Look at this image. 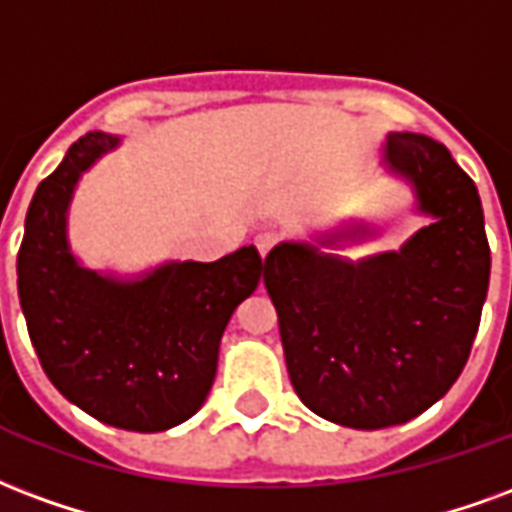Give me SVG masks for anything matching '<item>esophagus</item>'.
<instances>
[{
	"label": "esophagus",
	"mask_w": 512,
	"mask_h": 512,
	"mask_svg": "<svg viewBox=\"0 0 512 512\" xmlns=\"http://www.w3.org/2000/svg\"><path fill=\"white\" fill-rule=\"evenodd\" d=\"M275 242H278V231L275 229H259L256 231V237H253V245L259 248L261 256H267V253L275 248Z\"/></svg>",
	"instance_id": "obj_1"
}]
</instances>
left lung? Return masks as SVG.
<instances>
[{
  "instance_id": "left-lung-1",
  "label": "left lung",
  "mask_w": 512,
  "mask_h": 512,
  "mask_svg": "<svg viewBox=\"0 0 512 512\" xmlns=\"http://www.w3.org/2000/svg\"><path fill=\"white\" fill-rule=\"evenodd\" d=\"M384 158L434 223L360 264L283 242L264 259L294 393L311 412L376 431L436 404L464 371L491 248L475 182L439 141L393 133Z\"/></svg>"
}]
</instances>
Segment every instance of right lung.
<instances>
[{
	"mask_svg": "<svg viewBox=\"0 0 512 512\" xmlns=\"http://www.w3.org/2000/svg\"><path fill=\"white\" fill-rule=\"evenodd\" d=\"M117 138L87 133L37 185L18 248V297L43 371L78 409L125 431H166L196 414L218 371L220 335L259 286V251L182 261L138 283L81 270L65 210L81 171Z\"/></svg>",
	"mask_w": 512,
	"mask_h": 512,
	"instance_id": "add662e5",
	"label": "right lung"
}]
</instances>
